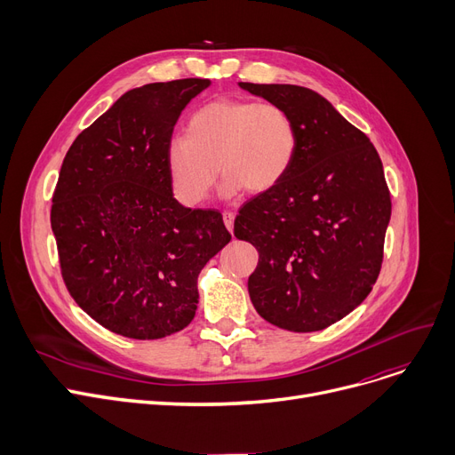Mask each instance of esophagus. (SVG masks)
I'll use <instances>...</instances> for the list:
<instances>
[{
	"mask_svg": "<svg viewBox=\"0 0 455 455\" xmlns=\"http://www.w3.org/2000/svg\"><path fill=\"white\" fill-rule=\"evenodd\" d=\"M234 218H235V213L234 212H230V210H225L223 212V221H225V227L232 232V228H234Z\"/></svg>",
	"mask_w": 455,
	"mask_h": 455,
	"instance_id": "obj_1",
	"label": "esophagus"
}]
</instances>
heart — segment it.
Instances as JSON below:
<instances>
[{
	"label": "heart",
	"instance_id": "obj_1",
	"mask_svg": "<svg viewBox=\"0 0 455 455\" xmlns=\"http://www.w3.org/2000/svg\"><path fill=\"white\" fill-rule=\"evenodd\" d=\"M291 114L271 101L215 100L189 116L186 138L167 141L164 164L173 196L184 206L206 201L218 177L234 196L247 188L264 194L275 188L297 155Z\"/></svg>",
	"mask_w": 455,
	"mask_h": 455
}]
</instances>
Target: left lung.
Returning a JSON list of instances; mask_svg holds the SVG:
<instances>
[{
    "label": "left lung",
    "mask_w": 455,
    "mask_h": 455,
    "mask_svg": "<svg viewBox=\"0 0 455 455\" xmlns=\"http://www.w3.org/2000/svg\"><path fill=\"white\" fill-rule=\"evenodd\" d=\"M240 86L288 110L299 138L290 172L235 215L234 235L259 256L251 300L278 328H328L367 299L379 275L391 220L384 165L367 134L317 92Z\"/></svg>",
    "instance_id": "obj_1"
}]
</instances>
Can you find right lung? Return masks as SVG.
I'll return each instance as SVG.
<instances>
[{"label": "right lung", "instance_id": "obj_1", "mask_svg": "<svg viewBox=\"0 0 455 455\" xmlns=\"http://www.w3.org/2000/svg\"><path fill=\"white\" fill-rule=\"evenodd\" d=\"M208 79L124 93L64 156L52 228L69 295L107 330L160 339L186 328L197 276L230 240L218 210L186 208L165 173V146Z\"/></svg>", "mask_w": 455, "mask_h": 455}]
</instances>
